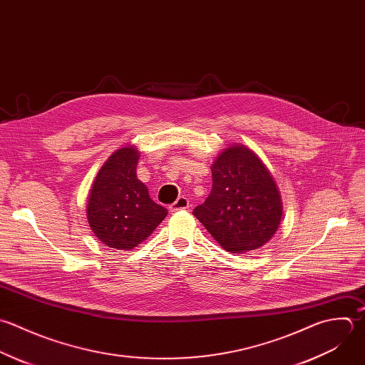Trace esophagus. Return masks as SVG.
Segmentation results:
<instances>
[{
    "label": "esophagus",
    "mask_w": 365,
    "mask_h": 365,
    "mask_svg": "<svg viewBox=\"0 0 365 365\" xmlns=\"http://www.w3.org/2000/svg\"><path fill=\"white\" fill-rule=\"evenodd\" d=\"M169 209H170V212L186 210V209H189V200L185 196H180V197H178V200Z\"/></svg>",
    "instance_id": "obj_1"
}]
</instances>
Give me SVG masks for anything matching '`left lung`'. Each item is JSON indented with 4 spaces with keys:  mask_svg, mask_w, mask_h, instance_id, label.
<instances>
[{
    "mask_svg": "<svg viewBox=\"0 0 365 365\" xmlns=\"http://www.w3.org/2000/svg\"><path fill=\"white\" fill-rule=\"evenodd\" d=\"M212 192L193 215L230 253L260 249L276 235L283 203L260 158L247 146L225 148L212 163Z\"/></svg>",
    "mask_w": 365,
    "mask_h": 365,
    "instance_id": "left-lung-1",
    "label": "left lung"
}]
</instances>
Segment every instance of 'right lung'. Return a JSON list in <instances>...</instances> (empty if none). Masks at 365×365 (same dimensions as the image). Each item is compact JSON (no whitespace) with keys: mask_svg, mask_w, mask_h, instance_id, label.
<instances>
[{"mask_svg":"<svg viewBox=\"0 0 365 365\" xmlns=\"http://www.w3.org/2000/svg\"><path fill=\"white\" fill-rule=\"evenodd\" d=\"M136 146L116 149L99 169L88 197L86 217L93 235L110 249L132 250L166 217L136 176Z\"/></svg>","mask_w":365,"mask_h":365,"instance_id":"1","label":"right lung"}]
</instances>
